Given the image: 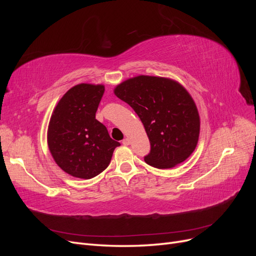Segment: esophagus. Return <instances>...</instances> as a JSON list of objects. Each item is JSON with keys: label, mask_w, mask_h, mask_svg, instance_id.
<instances>
[{"label": "esophagus", "mask_w": 256, "mask_h": 256, "mask_svg": "<svg viewBox=\"0 0 256 256\" xmlns=\"http://www.w3.org/2000/svg\"><path fill=\"white\" fill-rule=\"evenodd\" d=\"M124 145H129L130 144V140H129V138H124V140H122V142Z\"/></svg>", "instance_id": "obj_1"}]
</instances>
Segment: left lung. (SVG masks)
<instances>
[{
  "mask_svg": "<svg viewBox=\"0 0 256 256\" xmlns=\"http://www.w3.org/2000/svg\"><path fill=\"white\" fill-rule=\"evenodd\" d=\"M115 95L142 120L150 142L144 160L157 168L182 164L194 150L200 116L193 99L180 84L166 78L138 76L118 85Z\"/></svg>",
  "mask_w": 256,
  "mask_h": 256,
  "instance_id": "obj_1",
  "label": "left lung"
}]
</instances>
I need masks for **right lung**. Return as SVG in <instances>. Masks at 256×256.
<instances>
[{
	"label": "right lung",
	"mask_w": 256,
	"mask_h": 256,
	"mask_svg": "<svg viewBox=\"0 0 256 256\" xmlns=\"http://www.w3.org/2000/svg\"><path fill=\"white\" fill-rule=\"evenodd\" d=\"M104 85L79 84L62 97L51 116L48 145L56 164L74 177L90 180L109 166L118 142L96 120Z\"/></svg>",
	"instance_id": "right-lung-1"
}]
</instances>
